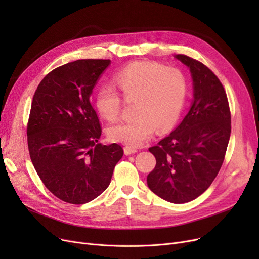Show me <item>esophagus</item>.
Instances as JSON below:
<instances>
[{
	"mask_svg": "<svg viewBox=\"0 0 259 259\" xmlns=\"http://www.w3.org/2000/svg\"><path fill=\"white\" fill-rule=\"evenodd\" d=\"M124 152L126 155H131V154H134L138 152V149L134 148V147H131V146H126L124 148Z\"/></svg>",
	"mask_w": 259,
	"mask_h": 259,
	"instance_id": "1",
	"label": "esophagus"
}]
</instances>
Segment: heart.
I'll return each mask as SVG.
<instances>
[{
	"label": "heart",
	"mask_w": 259,
	"mask_h": 259,
	"mask_svg": "<svg viewBox=\"0 0 259 259\" xmlns=\"http://www.w3.org/2000/svg\"><path fill=\"white\" fill-rule=\"evenodd\" d=\"M113 83L126 103L134 102L135 117L108 129L109 138L114 142L141 146L156 128L158 131L171 128L183 112L188 83L179 68L135 61L114 74ZM119 94L111 87H102L95 95V107L107 120L113 121L120 114L122 103Z\"/></svg>",
	"instance_id": "1"
}]
</instances>
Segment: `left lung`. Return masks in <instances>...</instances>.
<instances>
[{"label":"left lung","instance_id":"left-lung-1","mask_svg":"<svg viewBox=\"0 0 259 259\" xmlns=\"http://www.w3.org/2000/svg\"><path fill=\"white\" fill-rule=\"evenodd\" d=\"M175 58L191 71L193 102L181 124L149 148L156 165L147 184L160 198L184 203L201 195L219 174L230 140L231 112L225 88L212 70L185 54Z\"/></svg>","mask_w":259,"mask_h":259}]
</instances>
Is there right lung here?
<instances>
[{"instance_id": "add662e5", "label": "right lung", "mask_w": 259, "mask_h": 259, "mask_svg": "<svg viewBox=\"0 0 259 259\" xmlns=\"http://www.w3.org/2000/svg\"><path fill=\"white\" fill-rule=\"evenodd\" d=\"M110 60H77L50 71L31 103L27 142L33 167L61 200L83 205L111 182L124 150L102 145V128L90 94Z\"/></svg>"}]
</instances>
